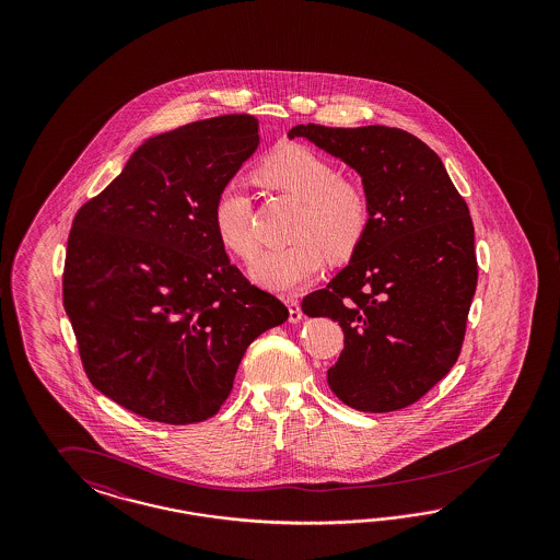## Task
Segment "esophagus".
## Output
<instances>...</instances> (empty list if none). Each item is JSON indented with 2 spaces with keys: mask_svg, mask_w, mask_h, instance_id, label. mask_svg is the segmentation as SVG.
<instances>
[{
  "mask_svg": "<svg viewBox=\"0 0 560 560\" xmlns=\"http://www.w3.org/2000/svg\"><path fill=\"white\" fill-rule=\"evenodd\" d=\"M285 304L289 307V323L295 324L302 320V307H300V302L295 300V298H285Z\"/></svg>",
  "mask_w": 560,
  "mask_h": 560,
  "instance_id": "34e87169",
  "label": "esophagus"
}]
</instances>
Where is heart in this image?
Listing matches in <instances>:
<instances>
[{
  "instance_id": "heart-1",
  "label": "heart",
  "mask_w": 560,
  "mask_h": 560,
  "mask_svg": "<svg viewBox=\"0 0 560 560\" xmlns=\"http://www.w3.org/2000/svg\"><path fill=\"white\" fill-rule=\"evenodd\" d=\"M258 178L283 190L302 209L293 225L295 240L285 248L262 250L250 262L256 283L272 291H293L323 271L326 258L342 260L355 253L370 228V199L365 190L339 178L337 168L305 145H283L262 162ZM213 228L221 244L250 258L256 248L253 209L240 183H228L213 203Z\"/></svg>"
}]
</instances>
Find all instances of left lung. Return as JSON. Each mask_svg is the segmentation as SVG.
Masks as SVG:
<instances>
[{"mask_svg":"<svg viewBox=\"0 0 560 560\" xmlns=\"http://www.w3.org/2000/svg\"><path fill=\"white\" fill-rule=\"evenodd\" d=\"M357 170L370 228L351 262L305 295V316H328L345 349L328 386L347 407L392 412L415 405L458 361L475 298V225L440 155L396 127L298 125Z\"/></svg>","mask_w":560,"mask_h":560,"instance_id":"obj_1","label":"left lung"}]
</instances>
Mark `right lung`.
Here are the masks:
<instances>
[{
  "label": "right lung",
  "mask_w": 560,
  "mask_h": 560,
  "mask_svg": "<svg viewBox=\"0 0 560 560\" xmlns=\"http://www.w3.org/2000/svg\"><path fill=\"white\" fill-rule=\"evenodd\" d=\"M256 148L253 115L152 137L71 223L63 307L85 375L148 421L213 417L248 345L289 318L213 228L218 192Z\"/></svg>",
  "instance_id": "right-lung-1"
}]
</instances>
